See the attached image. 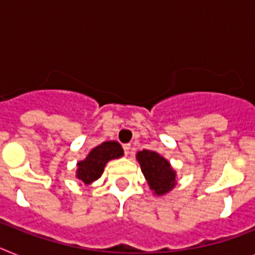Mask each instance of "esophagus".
Here are the masks:
<instances>
[{
	"label": "esophagus",
	"instance_id": "obj_1",
	"mask_svg": "<svg viewBox=\"0 0 255 255\" xmlns=\"http://www.w3.org/2000/svg\"><path fill=\"white\" fill-rule=\"evenodd\" d=\"M123 149H124V154H126V155H128V154H129V150H131V145L124 144Z\"/></svg>",
	"mask_w": 255,
	"mask_h": 255
}]
</instances>
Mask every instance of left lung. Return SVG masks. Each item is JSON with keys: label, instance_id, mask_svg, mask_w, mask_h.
<instances>
[{"label": "left lung", "instance_id": "1", "mask_svg": "<svg viewBox=\"0 0 255 255\" xmlns=\"http://www.w3.org/2000/svg\"><path fill=\"white\" fill-rule=\"evenodd\" d=\"M141 171L154 194L163 196L176 185V172L170 162L153 150H142L136 154Z\"/></svg>", "mask_w": 255, "mask_h": 255}]
</instances>
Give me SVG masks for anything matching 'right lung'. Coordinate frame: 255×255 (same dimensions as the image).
Wrapping results in <instances>:
<instances>
[{
  "mask_svg": "<svg viewBox=\"0 0 255 255\" xmlns=\"http://www.w3.org/2000/svg\"><path fill=\"white\" fill-rule=\"evenodd\" d=\"M123 147L117 141H105L101 145L92 149L84 160L78 163L76 177L84 185H89L101 177L104 168L109 160L121 158L123 155Z\"/></svg>",
  "mask_w": 255,
  "mask_h": 255,
  "instance_id": "right-lung-1",
  "label": "right lung"
}]
</instances>
